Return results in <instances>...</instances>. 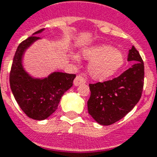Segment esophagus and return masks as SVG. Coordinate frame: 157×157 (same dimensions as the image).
<instances>
[{"instance_id": "34e87169", "label": "esophagus", "mask_w": 157, "mask_h": 157, "mask_svg": "<svg viewBox=\"0 0 157 157\" xmlns=\"http://www.w3.org/2000/svg\"><path fill=\"white\" fill-rule=\"evenodd\" d=\"M84 83H86V80L83 77H81V76H77L74 80V86H76Z\"/></svg>"}]
</instances>
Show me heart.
<instances>
[{
    "label": "heart",
    "mask_w": 157,
    "mask_h": 157,
    "mask_svg": "<svg viewBox=\"0 0 157 157\" xmlns=\"http://www.w3.org/2000/svg\"><path fill=\"white\" fill-rule=\"evenodd\" d=\"M85 59L90 61L89 73L95 80H105L118 73L124 67V54L109 45H100L85 49L82 52ZM76 59L77 57H75Z\"/></svg>",
    "instance_id": "b5f03b06"
}]
</instances>
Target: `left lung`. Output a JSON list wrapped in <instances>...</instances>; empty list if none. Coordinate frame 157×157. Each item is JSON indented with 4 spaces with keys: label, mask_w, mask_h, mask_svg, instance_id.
Returning a JSON list of instances; mask_svg holds the SVG:
<instances>
[{
    "label": "left lung",
    "mask_w": 157,
    "mask_h": 157,
    "mask_svg": "<svg viewBox=\"0 0 157 157\" xmlns=\"http://www.w3.org/2000/svg\"><path fill=\"white\" fill-rule=\"evenodd\" d=\"M128 61L134 64L113 80L90 84L88 113L101 125H110L133 109L142 96L144 85V63L134 46Z\"/></svg>",
    "instance_id": "8db88e82"
}]
</instances>
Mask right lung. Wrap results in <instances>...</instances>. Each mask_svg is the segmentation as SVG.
<instances>
[{
  "mask_svg": "<svg viewBox=\"0 0 157 157\" xmlns=\"http://www.w3.org/2000/svg\"><path fill=\"white\" fill-rule=\"evenodd\" d=\"M36 31L18 46L10 72V85L16 102L29 118L44 120L57 109L60 100L73 85L75 74L54 72L45 79H33L23 69L22 56L32 43L39 39Z\"/></svg>",
  "mask_w": 157,
  "mask_h": 157,
  "instance_id": "obj_1",
  "label": "right lung"
}]
</instances>
